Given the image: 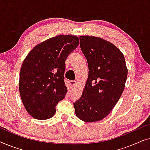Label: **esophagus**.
Segmentation results:
<instances>
[{
    "label": "esophagus",
    "instance_id": "1",
    "mask_svg": "<svg viewBox=\"0 0 150 150\" xmlns=\"http://www.w3.org/2000/svg\"><path fill=\"white\" fill-rule=\"evenodd\" d=\"M76 84V81H69V85L70 88H74L75 87Z\"/></svg>",
    "mask_w": 150,
    "mask_h": 150
}]
</instances>
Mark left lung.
Returning a JSON list of instances; mask_svg holds the SVG:
<instances>
[{
    "instance_id": "left-lung-1",
    "label": "left lung",
    "mask_w": 150,
    "mask_h": 150,
    "mask_svg": "<svg viewBox=\"0 0 150 150\" xmlns=\"http://www.w3.org/2000/svg\"><path fill=\"white\" fill-rule=\"evenodd\" d=\"M79 38L89 76L81 98L74 103L75 113L83 122H98L110 113L120 98L128 69L123 53L112 43L95 36Z\"/></svg>"
}]
</instances>
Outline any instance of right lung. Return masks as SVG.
<instances>
[{
	"label": "right lung",
	"instance_id": "1",
	"mask_svg": "<svg viewBox=\"0 0 150 150\" xmlns=\"http://www.w3.org/2000/svg\"><path fill=\"white\" fill-rule=\"evenodd\" d=\"M75 35H57L34 47L24 59L20 73L19 90L22 103L37 120L52 117L56 105L67 91L64 82L65 60L76 48Z\"/></svg>",
	"mask_w": 150,
	"mask_h": 150
}]
</instances>
